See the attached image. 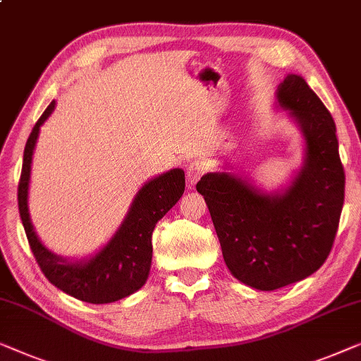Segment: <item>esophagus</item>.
Listing matches in <instances>:
<instances>
[{
    "label": "esophagus",
    "instance_id": "esophagus-1",
    "mask_svg": "<svg viewBox=\"0 0 361 361\" xmlns=\"http://www.w3.org/2000/svg\"><path fill=\"white\" fill-rule=\"evenodd\" d=\"M207 171V165L206 161H201V160H195L191 161L190 165H188V170H186V181L190 186H195L197 180L201 178L202 175H204Z\"/></svg>",
    "mask_w": 361,
    "mask_h": 361
}]
</instances>
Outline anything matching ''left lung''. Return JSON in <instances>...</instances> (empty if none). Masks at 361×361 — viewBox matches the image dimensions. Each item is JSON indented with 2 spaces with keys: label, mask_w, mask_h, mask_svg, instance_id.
Here are the masks:
<instances>
[{
  "label": "left lung",
  "mask_w": 361,
  "mask_h": 361,
  "mask_svg": "<svg viewBox=\"0 0 361 361\" xmlns=\"http://www.w3.org/2000/svg\"><path fill=\"white\" fill-rule=\"evenodd\" d=\"M278 103L289 109L306 139L302 170L283 195H262L231 173H207L204 196L231 273L262 291L301 281L324 265L337 235L345 171L331 113L304 78L288 75Z\"/></svg>",
  "instance_id": "obj_1"
}]
</instances>
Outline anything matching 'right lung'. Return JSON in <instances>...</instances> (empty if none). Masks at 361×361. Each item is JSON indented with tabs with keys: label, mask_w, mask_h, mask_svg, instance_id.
Returning a JSON list of instances; mask_svg holds the SVG:
<instances>
[{
	"label": "right lung",
	"mask_w": 361,
	"mask_h": 361,
	"mask_svg": "<svg viewBox=\"0 0 361 361\" xmlns=\"http://www.w3.org/2000/svg\"><path fill=\"white\" fill-rule=\"evenodd\" d=\"M55 108L52 101L35 123L26 142L21 178L18 185L19 214L30 250L45 278L60 291L91 304L119 301L144 286L152 263V232L185 191V171L180 169L150 180L137 192L123 226L103 250L83 263H67L49 252L35 235L27 212L30 161L39 129Z\"/></svg>",
	"instance_id": "add662e5"
}]
</instances>
